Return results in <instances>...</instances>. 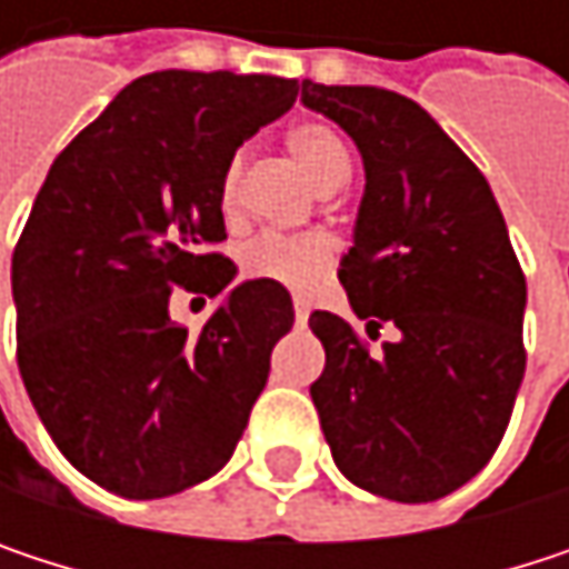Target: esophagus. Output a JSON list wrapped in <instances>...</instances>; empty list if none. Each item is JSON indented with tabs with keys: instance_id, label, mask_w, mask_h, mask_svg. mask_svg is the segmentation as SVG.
<instances>
[{
	"instance_id": "obj_1",
	"label": "esophagus",
	"mask_w": 569,
	"mask_h": 569,
	"mask_svg": "<svg viewBox=\"0 0 569 569\" xmlns=\"http://www.w3.org/2000/svg\"><path fill=\"white\" fill-rule=\"evenodd\" d=\"M292 309H296V326H306V319H309V302H306L302 296H296V299H292Z\"/></svg>"
}]
</instances>
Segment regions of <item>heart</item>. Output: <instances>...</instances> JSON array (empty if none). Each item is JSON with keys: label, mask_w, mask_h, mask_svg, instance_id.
Returning a JSON list of instances; mask_svg holds the SVG:
<instances>
[{"label": "heart", "mask_w": 569, "mask_h": 569, "mask_svg": "<svg viewBox=\"0 0 569 569\" xmlns=\"http://www.w3.org/2000/svg\"><path fill=\"white\" fill-rule=\"evenodd\" d=\"M286 151L299 164V171L309 177V183L322 193H332L349 177V151L339 141V134L316 121H299L286 131ZM240 180L243 161L233 158L217 187V203L230 217L240 200ZM332 263V247L326 237H260L243 247L240 267L253 280L289 286V289H309L322 280V273Z\"/></svg>", "instance_id": "1"}]
</instances>
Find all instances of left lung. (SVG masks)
<instances>
[{"label":"left lung","instance_id":"1","mask_svg":"<svg viewBox=\"0 0 569 569\" xmlns=\"http://www.w3.org/2000/svg\"><path fill=\"white\" fill-rule=\"evenodd\" d=\"M302 104L359 148L366 190L339 280L369 352L336 312L309 326L326 369L309 386L336 468L362 491L425 505L498 451L523 379L527 283L501 207L471 158L411 98L302 81Z\"/></svg>","mask_w":569,"mask_h":569}]
</instances>
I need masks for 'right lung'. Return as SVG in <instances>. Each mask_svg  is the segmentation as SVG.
Masks as SVG:
<instances>
[{"instance_id": "1", "label": "right lung", "mask_w": 569, "mask_h": 569, "mask_svg": "<svg viewBox=\"0 0 569 569\" xmlns=\"http://www.w3.org/2000/svg\"><path fill=\"white\" fill-rule=\"evenodd\" d=\"M296 78L151 71L61 151L12 253L19 372L58 451L131 501L180 495L233 455L292 329L286 286L243 280L213 243L237 148L277 121ZM221 299L200 333L170 286Z\"/></svg>"}]
</instances>
